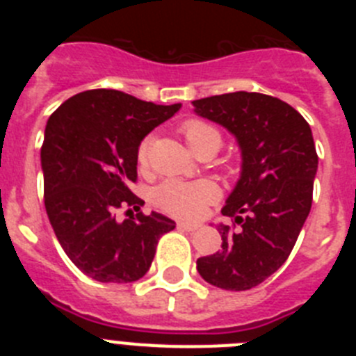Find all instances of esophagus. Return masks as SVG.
<instances>
[{
  "label": "esophagus",
  "mask_w": 356,
  "mask_h": 356,
  "mask_svg": "<svg viewBox=\"0 0 356 356\" xmlns=\"http://www.w3.org/2000/svg\"><path fill=\"white\" fill-rule=\"evenodd\" d=\"M178 228L185 229V232H196V229L200 228V225H196V222H184V221H180V222H178Z\"/></svg>",
  "instance_id": "obj_1"
}]
</instances>
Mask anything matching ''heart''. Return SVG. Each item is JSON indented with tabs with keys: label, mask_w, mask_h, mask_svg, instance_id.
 <instances>
[{
	"label": "heart",
	"mask_w": 356,
	"mask_h": 356,
	"mask_svg": "<svg viewBox=\"0 0 356 356\" xmlns=\"http://www.w3.org/2000/svg\"><path fill=\"white\" fill-rule=\"evenodd\" d=\"M181 134L194 153H197L207 144L221 146V134L212 124L201 119L185 121L181 124ZM147 159H149V140L144 139L137 149V162L140 168H146ZM153 197L163 212L181 219H196L216 200L217 191L209 181L168 180L156 187Z\"/></svg>",
	"instance_id": "obj_1"
}]
</instances>
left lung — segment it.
I'll return each mask as SVG.
<instances>
[{
    "label": "left lung",
    "instance_id": "8db88e82",
    "mask_svg": "<svg viewBox=\"0 0 356 356\" xmlns=\"http://www.w3.org/2000/svg\"><path fill=\"white\" fill-rule=\"evenodd\" d=\"M193 105L235 135L242 155L241 178L221 210L235 222L219 225L222 250L197 259V273L213 287L248 291L284 266L307 221L317 172L312 130L267 94L238 90Z\"/></svg>",
    "mask_w": 356,
    "mask_h": 356
}]
</instances>
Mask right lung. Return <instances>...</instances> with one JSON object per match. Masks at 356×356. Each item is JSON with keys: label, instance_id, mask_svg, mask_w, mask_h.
<instances>
[{"label": "right lung", "instance_id": "add662e5", "mask_svg": "<svg viewBox=\"0 0 356 356\" xmlns=\"http://www.w3.org/2000/svg\"><path fill=\"white\" fill-rule=\"evenodd\" d=\"M180 106L94 89L69 97L48 119L40 149L44 205L60 246L83 275L103 284L143 278L159 238L175 229L162 213L144 216V201L128 184L137 180L140 140ZM119 208L140 213L119 223Z\"/></svg>", "mask_w": 356, "mask_h": 356}]
</instances>
